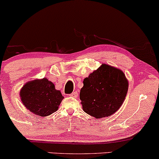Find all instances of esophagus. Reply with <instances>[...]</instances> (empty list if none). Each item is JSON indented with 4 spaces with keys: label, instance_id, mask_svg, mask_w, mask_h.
<instances>
[{
    "label": "esophagus",
    "instance_id": "1",
    "mask_svg": "<svg viewBox=\"0 0 159 159\" xmlns=\"http://www.w3.org/2000/svg\"><path fill=\"white\" fill-rule=\"evenodd\" d=\"M70 97H72V98H77L78 97V93L77 92H73V93H71L70 95Z\"/></svg>",
    "mask_w": 159,
    "mask_h": 159
}]
</instances>
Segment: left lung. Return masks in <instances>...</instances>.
Here are the masks:
<instances>
[{"instance_id":"8db88e82","label":"left lung","mask_w":159,"mask_h":159,"mask_svg":"<svg viewBox=\"0 0 159 159\" xmlns=\"http://www.w3.org/2000/svg\"><path fill=\"white\" fill-rule=\"evenodd\" d=\"M80 92L82 108L95 118L112 116L121 107L129 83L122 70L102 64L84 79Z\"/></svg>"}]
</instances>
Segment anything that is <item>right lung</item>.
<instances>
[{"label":"right lung","instance_id":"right-lung-1","mask_svg":"<svg viewBox=\"0 0 159 159\" xmlns=\"http://www.w3.org/2000/svg\"><path fill=\"white\" fill-rule=\"evenodd\" d=\"M20 98L27 110L40 117L50 116L58 110L64 96L47 78L26 82L20 89Z\"/></svg>","mask_w":159,"mask_h":159}]
</instances>
